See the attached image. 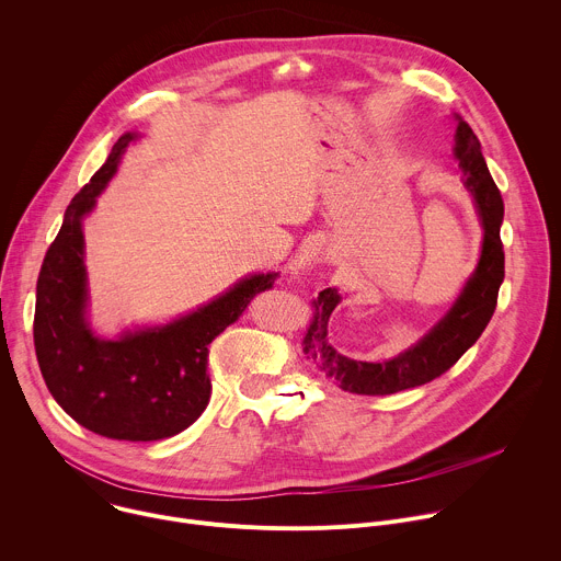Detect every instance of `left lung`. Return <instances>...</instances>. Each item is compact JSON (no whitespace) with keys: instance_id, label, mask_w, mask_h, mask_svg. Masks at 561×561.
<instances>
[{"instance_id":"8db88e82","label":"left lung","mask_w":561,"mask_h":561,"mask_svg":"<svg viewBox=\"0 0 561 561\" xmlns=\"http://www.w3.org/2000/svg\"><path fill=\"white\" fill-rule=\"evenodd\" d=\"M456 159L460 161L465 187L476 201L484 230L480 263L454 307L424 339L385 363L352 360L329 345L327 322L335 305L341 302V294L333 287L322 289L311 302L313 318L302 339V352L343 391L358 396H389L439 378L471 345H476L495 311L497 291L504 280V248L500 239L504 201L486 168L476 133L462 117L456 115Z\"/></svg>"}]
</instances>
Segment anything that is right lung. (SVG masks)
I'll use <instances>...</instances> for the list:
<instances>
[{
	"label": "right lung",
	"instance_id": "right-lung-1",
	"mask_svg": "<svg viewBox=\"0 0 561 561\" xmlns=\"http://www.w3.org/2000/svg\"><path fill=\"white\" fill-rule=\"evenodd\" d=\"M135 139V133L119 137L70 201L37 278L33 335L46 387L75 422L103 437L152 442L181 433L205 411L209 343L243 316L256 294L272 289L278 274H252L168 324L126 331L117 341L96 339L85 318L81 220Z\"/></svg>",
	"mask_w": 561,
	"mask_h": 561
}]
</instances>
